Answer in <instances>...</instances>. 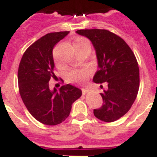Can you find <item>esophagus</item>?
I'll return each mask as SVG.
<instances>
[{
	"label": "esophagus",
	"instance_id": "1",
	"mask_svg": "<svg viewBox=\"0 0 157 157\" xmlns=\"http://www.w3.org/2000/svg\"><path fill=\"white\" fill-rule=\"evenodd\" d=\"M88 91H89L88 88H82V94H83V95H85L86 93H87Z\"/></svg>",
	"mask_w": 157,
	"mask_h": 157
}]
</instances>
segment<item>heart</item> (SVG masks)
<instances>
[{
	"label": "heart",
	"instance_id": "b5f03b06",
	"mask_svg": "<svg viewBox=\"0 0 157 157\" xmlns=\"http://www.w3.org/2000/svg\"><path fill=\"white\" fill-rule=\"evenodd\" d=\"M74 47H90V42L88 40L84 37H78L75 40L74 43ZM57 67H60L57 62H56ZM90 71L87 69H80V70H72L69 71L66 75L67 81L71 82H78L81 83L86 81L89 76Z\"/></svg>",
	"mask_w": 157,
	"mask_h": 157
}]
</instances>
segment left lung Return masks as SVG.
Listing matches in <instances>:
<instances>
[{
    "instance_id": "1",
    "label": "left lung",
    "mask_w": 157,
    "mask_h": 157,
    "mask_svg": "<svg viewBox=\"0 0 157 157\" xmlns=\"http://www.w3.org/2000/svg\"><path fill=\"white\" fill-rule=\"evenodd\" d=\"M91 41L96 50L98 71L93 77L96 83H108V90L100 93L103 105L94 109L96 117L105 122L117 121L128 112L140 87V70L134 52L124 40L102 29L76 31Z\"/></svg>"
}]
</instances>
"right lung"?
Wrapping results in <instances>:
<instances>
[{
	"mask_svg": "<svg viewBox=\"0 0 157 157\" xmlns=\"http://www.w3.org/2000/svg\"><path fill=\"white\" fill-rule=\"evenodd\" d=\"M70 31L52 32L44 36L26 50L17 71L19 93L29 113L41 123L55 126L70 115L72 104L82 96V91L71 84L57 90L49 88L50 78H55L52 49Z\"/></svg>",
	"mask_w": 157,
	"mask_h": 157,
	"instance_id": "add662e5",
	"label": "right lung"
}]
</instances>
